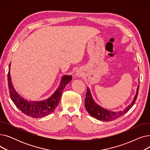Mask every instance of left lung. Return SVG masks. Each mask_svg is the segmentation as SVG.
Segmentation results:
<instances>
[{
    "mask_svg": "<svg viewBox=\"0 0 150 150\" xmlns=\"http://www.w3.org/2000/svg\"><path fill=\"white\" fill-rule=\"evenodd\" d=\"M139 89V85L137 87V92L134 98L132 101L131 102V103L128 107H127L125 109H123V111L114 112V111H109V110L105 109L101 107L98 105H97L93 100L90 90L89 88H88L87 92H86V98L84 100L86 109L92 117L96 118V119L99 120H101L103 122H109V121L114 120L118 119L119 117L124 115L125 113H127L132 108V106L134 105L137 97Z\"/></svg>",
    "mask_w": 150,
    "mask_h": 150,
    "instance_id": "1",
    "label": "left lung"
}]
</instances>
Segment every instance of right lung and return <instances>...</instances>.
<instances>
[{"mask_svg": "<svg viewBox=\"0 0 150 150\" xmlns=\"http://www.w3.org/2000/svg\"><path fill=\"white\" fill-rule=\"evenodd\" d=\"M10 64L11 63L9 66V70L8 73V84L11 99L16 106L23 113L33 118H41L52 114L58 105L65 86L72 80V76H63L58 88L49 98L40 101H28L21 97L13 88L10 76Z\"/></svg>", "mask_w": 150, "mask_h": 150, "instance_id": "1", "label": "right lung"}]
</instances>
